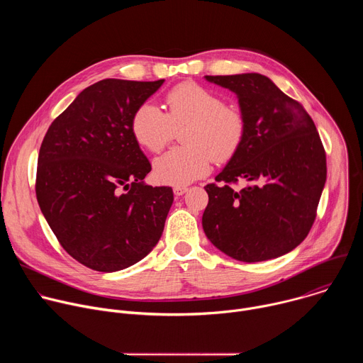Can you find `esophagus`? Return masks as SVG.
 I'll return each mask as SVG.
<instances>
[{
	"label": "esophagus",
	"mask_w": 363,
	"mask_h": 363,
	"mask_svg": "<svg viewBox=\"0 0 363 363\" xmlns=\"http://www.w3.org/2000/svg\"><path fill=\"white\" fill-rule=\"evenodd\" d=\"M186 191H188V188H186V186H174V194H175L177 196L184 195Z\"/></svg>",
	"instance_id": "obj_1"
}]
</instances>
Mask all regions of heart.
<instances>
[{
  "instance_id": "b5f03b06",
  "label": "heart",
  "mask_w": 363,
  "mask_h": 363,
  "mask_svg": "<svg viewBox=\"0 0 363 363\" xmlns=\"http://www.w3.org/2000/svg\"><path fill=\"white\" fill-rule=\"evenodd\" d=\"M168 112L143 103L132 118L136 142L149 152L162 150L181 130L184 146L174 147L153 162V178L160 184L185 186L205 177L213 160L225 162L241 147L245 118L225 105L221 94L196 83H182L167 96Z\"/></svg>"
}]
</instances>
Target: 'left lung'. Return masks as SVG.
Here are the masks:
<instances>
[{
	"label": "left lung",
	"mask_w": 363,
	"mask_h": 363,
	"mask_svg": "<svg viewBox=\"0 0 363 363\" xmlns=\"http://www.w3.org/2000/svg\"><path fill=\"white\" fill-rule=\"evenodd\" d=\"M237 94L245 118L238 152L208 184L202 228L238 262L257 263L294 250L308 234L326 182V153L298 101L258 73L205 76ZM244 179L240 191L231 186Z\"/></svg>",
	"instance_id": "left-lung-1"
}]
</instances>
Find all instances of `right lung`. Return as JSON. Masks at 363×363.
Listing matches in <instances>:
<instances>
[{"instance_id":"obj_1","label":"right lung","mask_w":363,"mask_h":363,"mask_svg":"<svg viewBox=\"0 0 363 363\" xmlns=\"http://www.w3.org/2000/svg\"><path fill=\"white\" fill-rule=\"evenodd\" d=\"M165 80L105 79L86 87L50 125L38 153L35 195L62 247L83 266L113 273L158 244L174 202L150 186V164L132 133L139 106Z\"/></svg>"}]
</instances>
